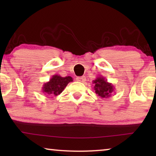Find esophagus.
Returning a JSON list of instances; mask_svg holds the SVG:
<instances>
[{"instance_id":"obj_1","label":"esophagus","mask_w":156,"mask_h":156,"mask_svg":"<svg viewBox=\"0 0 156 156\" xmlns=\"http://www.w3.org/2000/svg\"><path fill=\"white\" fill-rule=\"evenodd\" d=\"M76 81L77 82H84L85 81H86V77H85L84 76H78V77H76Z\"/></svg>"}]
</instances>
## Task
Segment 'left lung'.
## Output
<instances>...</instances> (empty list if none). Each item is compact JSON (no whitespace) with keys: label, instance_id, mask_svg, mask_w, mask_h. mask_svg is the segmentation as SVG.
I'll list each match as a JSON object with an SVG mask.
<instances>
[{"label":"left lung","instance_id":"left-lung-1","mask_svg":"<svg viewBox=\"0 0 156 156\" xmlns=\"http://www.w3.org/2000/svg\"><path fill=\"white\" fill-rule=\"evenodd\" d=\"M93 84H94V89L96 94L100 98L110 97L115 89L112 83L108 82L107 80L101 76H97L96 80L93 81Z\"/></svg>","mask_w":156,"mask_h":156}]
</instances>
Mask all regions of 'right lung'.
<instances>
[{"instance_id": "add662e5", "label": "right lung", "mask_w": 156, "mask_h": 156, "mask_svg": "<svg viewBox=\"0 0 156 156\" xmlns=\"http://www.w3.org/2000/svg\"><path fill=\"white\" fill-rule=\"evenodd\" d=\"M72 81L73 80L70 76L62 77L58 74H55L51 77L49 82L43 84L42 91L44 94L49 95H59L65 89L67 85Z\"/></svg>"}]
</instances>
